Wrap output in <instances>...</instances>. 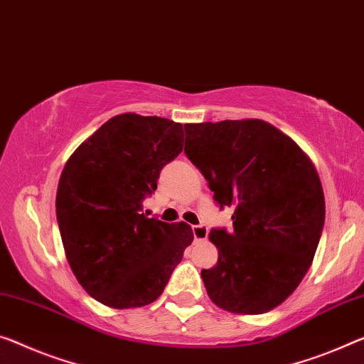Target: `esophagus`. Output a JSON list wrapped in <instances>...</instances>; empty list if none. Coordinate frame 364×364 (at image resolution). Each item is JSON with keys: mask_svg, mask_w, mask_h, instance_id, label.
I'll list each match as a JSON object with an SVG mask.
<instances>
[{"mask_svg": "<svg viewBox=\"0 0 364 364\" xmlns=\"http://www.w3.org/2000/svg\"><path fill=\"white\" fill-rule=\"evenodd\" d=\"M192 232H193L195 240H203V239L208 237V228H206L205 225L192 226Z\"/></svg>", "mask_w": 364, "mask_h": 364, "instance_id": "obj_1", "label": "esophagus"}]
</instances>
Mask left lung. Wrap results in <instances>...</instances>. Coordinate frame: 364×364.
<instances>
[{
	"label": "left lung",
	"instance_id": "left-lung-1",
	"mask_svg": "<svg viewBox=\"0 0 364 364\" xmlns=\"http://www.w3.org/2000/svg\"><path fill=\"white\" fill-rule=\"evenodd\" d=\"M187 158L203 174L232 231L213 228L218 262L201 270L216 306L264 314L309 270L326 220L321 181L291 138L262 120L186 125Z\"/></svg>",
	"mask_w": 364,
	"mask_h": 364
}]
</instances>
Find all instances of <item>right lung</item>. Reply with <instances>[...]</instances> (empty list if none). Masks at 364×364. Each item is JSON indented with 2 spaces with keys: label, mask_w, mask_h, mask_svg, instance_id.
<instances>
[{
  "label": "right lung",
  "mask_w": 364,
  "mask_h": 364,
  "mask_svg": "<svg viewBox=\"0 0 364 364\" xmlns=\"http://www.w3.org/2000/svg\"><path fill=\"white\" fill-rule=\"evenodd\" d=\"M182 146L181 124L122 114L87 138L61 172L57 220L66 259L99 303L115 309L153 303L192 244L186 223L143 213V200Z\"/></svg>",
  "instance_id": "add662e5"
}]
</instances>
